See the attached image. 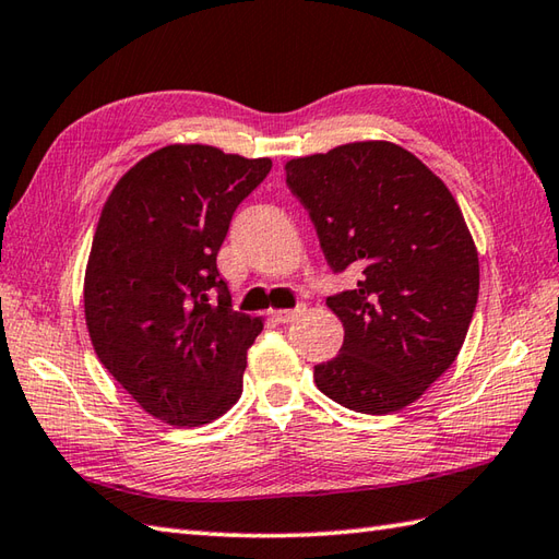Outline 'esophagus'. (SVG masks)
Listing matches in <instances>:
<instances>
[{
    "mask_svg": "<svg viewBox=\"0 0 559 559\" xmlns=\"http://www.w3.org/2000/svg\"><path fill=\"white\" fill-rule=\"evenodd\" d=\"M302 312H305V305H298V307H293V310H273L271 319H273V322H278V324H290Z\"/></svg>",
    "mask_w": 559,
    "mask_h": 559,
    "instance_id": "1",
    "label": "esophagus"
}]
</instances>
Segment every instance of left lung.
Here are the masks:
<instances>
[{"label": "left lung", "instance_id": "8db88e82", "mask_svg": "<svg viewBox=\"0 0 559 559\" xmlns=\"http://www.w3.org/2000/svg\"><path fill=\"white\" fill-rule=\"evenodd\" d=\"M326 264L358 286L329 295L343 322L319 391L358 413L401 411L442 377L476 312L480 269L456 199L425 163L389 141H358L286 163Z\"/></svg>", "mask_w": 559, "mask_h": 559}]
</instances>
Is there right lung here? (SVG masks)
<instances>
[{
	"label": "right lung",
	"mask_w": 559,
	"mask_h": 559,
	"mask_svg": "<svg viewBox=\"0 0 559 559\" xmlns=\"http://www.w3.org/2000/svg\"><path fill=\"white\" fill-rule=\"evenodd\" d=\"M269 158L175 144L115 185L93 237L83 307L100 362L168 425L216 420L242 394L261 319L235 312L216 257Z\"/></svg>",
	"instance_id": "1"
}]
</instances>
